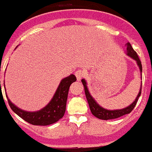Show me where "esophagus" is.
<instances>
[{"mask_svg":"<svg viewBox=\"0 0 152 152\" xmlns=\"http://www.w3.org/2000/svg\"><path fill=\"white\" fill-rule=\"evenodd\" d=\"M84 75H85V73H84V71H82V70H77V71H75V76L77 77V81H80Z\"/></svg>","mask_w":152,"mask_h":152,"instance_id":"esophagus-1","label":"esophagus"}]
</instances>
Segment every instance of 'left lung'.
<instances>
[{"instance_id":"left-lung-1","label":"left lung","mask_w":152,"mask_h":152,"mask_svg":"<svg viewBox=\"0 0 152 152\" xmlns=\"http://www.w3.org/2000/svg\"><path fill=\"white\" fill-rule=\"evenodd\" d=\"M127 54L128 56H129L130 58H132V59H134V61H136L137 62V64H138V67L140 69V72H142V65H141V62L140 61L139 58H138V54L135 52V50L132 48V45H131L130 43H127ZM81 82H82L83 85H84V88H85V95H86V98L88 100V102L89 107H90V110L91 111L92 115L95 116L96 118H98L99 119H102V120H110V119H115L118 118L119 117H121L124 115H127V114H129L132 110L134 109V107H135L136 104L138 102V100L139 98V97L141 96V88H140L139 93H138L137 98H135L134 102L131 104L130 105L128 106V107H124L123 109H117V110H107L105 108L102 107V106H100L95 100L93 98L91 95L90 92H89L88 89V87H87V82L85 79H82L81 80ZM142 85V83H141Z\"/></svg>"}]
</instances>
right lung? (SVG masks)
<instances>
[{
    "label": "right lung",
    "mask_w": 152,
    "mask_h": 152,
    "mask_svg": "<svg viewBox=\"0 0 152 152\" xmlns=\"http://www.w3.org/2000/svg\"><path fill=\"white\" fill-rule=\"evenodd\" d=\"M76 80H77L76 77L74 75H71L68 77L62 79L50 102L45 107L37 111L31 112L18 108L9 100L7 96H6L9 105L14 113L17 114L18 116L30 124L34 125L45 126V125L54 124L59 121V119L63 118L64 115L65 113L66 103H67L69 88L71 84L76 81Z\"/></svg>",
    "instance_id": "right-lung-1"
}]
</instances>
